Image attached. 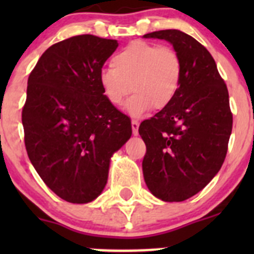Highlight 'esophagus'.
I'll return each mask as SVG.
<instances>
[{
  "label": "esophagus",
  "instance_id": "esophagus-1",
  "mask_svg": "<svg viewBox=\"0 0 254 254\" xmlns=\"http://www.w3.org/2000/svg\"><path fill=\"white\" fill-rule=\"evenodd\" d=\"M131 127H132V134L136 136V135H139V122L135 119L131 120Z\"/></svg>",
  "mask_w": 254,
  "mask_h": 254
}]
</instances>
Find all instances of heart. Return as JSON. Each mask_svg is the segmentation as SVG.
<instances>
[{
	"mask_svg": "<svg viewBox=\"0 0 254 254\" xmlns=\"http://www.w3.org/2000/svg\"><path fill=\"white\" fill-rule=\"evenodd\" d=\"M182 73V60L172 48L135 40L112 59V67L102 71L99 86L114 107L122 106L134 91L127 111L139 118L153 107L160 111L172 103Z\"/></svg>",
	"mask_w": 254,
	"mask_h": 254,
	"instance_id": "1",
	"label": "heart"
}]
</instances>
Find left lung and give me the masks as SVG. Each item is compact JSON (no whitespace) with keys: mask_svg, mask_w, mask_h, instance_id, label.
<instances>
[{"mask_svg":"<svg viewBox=\"0 0 254 254\" xmlns=\"http://www.w3.org/2000/svg\"><path fill=\"white\" fill-rule=\"evenodd\" d=\"M143 38L167 40L182 60L181 86L168 107L143 120L142 172L148 190L163 201L195 195L217 175L232 131L229 92L211 54L177 29Z\"/></svg>","mask_w":254,"mask_h":254,"instance_id":"left-lung-1","label":"left lung"}]
</instances>
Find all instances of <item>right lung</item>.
<instances>
[{
	"instance_id": "1",
	"label": "right lung",
	"mask_w": 254,
	"mask_h": 254,
	"mask_svg": "<svg viewBox=\"0 0 254 254\" xmlns=\"http://www.w3.org/2000/svg\"><path fill=\"white\" fill-rule=\"evenodd\" d=\"M118 42L91 34L51 45L28 78L22 111L28 157L64 200L93 201L109 165L131 136L130 118L104 97L99 75Z\"/></svg>"
}]
</instances>
